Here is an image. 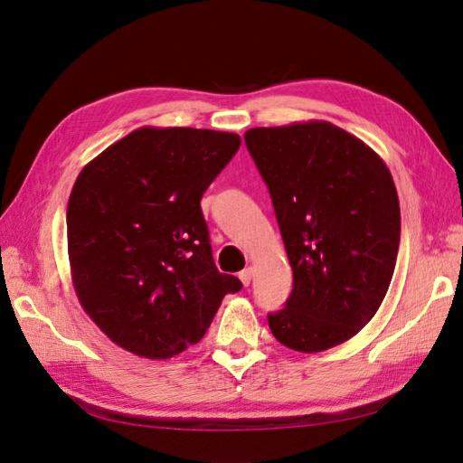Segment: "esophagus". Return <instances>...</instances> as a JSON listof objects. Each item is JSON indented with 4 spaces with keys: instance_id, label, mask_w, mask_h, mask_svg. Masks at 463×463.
<instances>
[{
    "instance_id": "obj_1",
    "label": "esophagus",
    "mask_w": 463,
    "mask_h": 463,
    "mask_svg": "<svg viewBox=\"0 0 463 463\" xmlns=\"http://www.w3.org/2000/svg\"><path fill=\"white\" fill-rule=\"evenodd\" d=\"M253 266H247V269H243L241 272H240V279L243 282V286H249L250 284V279H253Z\"/></svg>"
}]
</instances>
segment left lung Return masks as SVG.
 <instances>
[{
  "instance_id": "obj_1",
  "label": "left lung",
  "mask_w": 463,
  "mask_h": 463,
  "mask_svg": "<svg viewBox=\"0 0 463 463\" xmlns=\"http://www.w3.org/2000/svg\"><path fill=\"white\" fill-rule=\"evenodd\" d=\"M245 145L269 185L293 289L269 315L301 354L347 342L381 307L400 247L394 179L378 154L330 121L255 128Z\"/></svg>"
}]
</instances>
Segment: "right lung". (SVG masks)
Masks as SVG:
<instances>
[{
    "label": "right lung",
    "mask_w": 463,
    "mask_h": 463,
    "mask_svg": "<svg viewBox=\"0 0 463 463\" xmlns=\"http://www.w3.org/2000/svg\"><path fill=\"white\" fill-rule=\"evenodd\" d=\"M241 137L141 128L82 167L67 204L79 303L116 345L170 359L206 334L226 293L241 289L213 259L201 199Z\"/></svg>",
    "instance_id": "right-lung-1"
}]
</instances>
